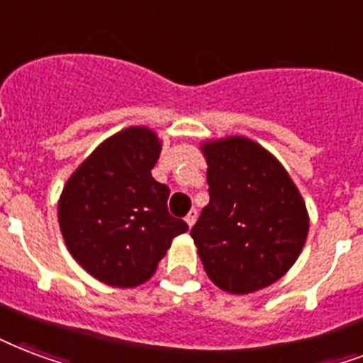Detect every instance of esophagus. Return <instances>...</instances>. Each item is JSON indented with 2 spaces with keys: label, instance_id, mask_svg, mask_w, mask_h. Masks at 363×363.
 Returning <instances> with one entry per match:
<instances>
[{
  "label": "esophagus",
  "instance_id": "34e87169",
  "mask_svg": "<svg viewBox=\"0 0 363 363\" xmlns=\"http://www.w3.org/2000/svg\"><path fill=\"white\" fill-rule=\"evenodd\" d=\"M196 218H198V211H196V209H192V211L188 213L186 218H184V220H186V225L190 226V228H192L194 223H196Z\"/></svg>",
  "mask_w": 363,
  "mask_h": 363
}]
</instances>
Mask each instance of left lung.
Wrapping results in <instances>:
<instances>
[{
    "mask_svg": "<svg viewBox=\"0 0 363 363\" xmlns=\"http://www.w3.org/2000/svg\"><path fill=\"white\" fill-rule=\"evenodd\" d=\"M209 203L190 236L209 280L247 295L272 286L301 255L308 211L276 157L247 137L206 140Z\"/></svg>",
    "mask_w": 363,
    "mask_h": 363,
    "instance_id": "1",
    "label": "left lung"
}]
</instances>
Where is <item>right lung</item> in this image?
I'll list each match as a JSON object with an SVG mask.
<instances>
[{
  "label": "right lung",
  "mask_w": 363,
  "mask_h": 363,
  "mask_svg": "<svg viewBox=\"0 0 363 363\" xmlns=\"http://www.w3.org/2000/svg\"><path fill=\"white\" fill-rule=\"evenodd\" d=\"M160 152L156 131L127 127L102 140L62 188L57 213L66 247L106 286L150 280L173 238L188 230L167 211L169 188L152 177Z\"/></svg>",
  "instance_id": "add662e5"
}]
</instances>
